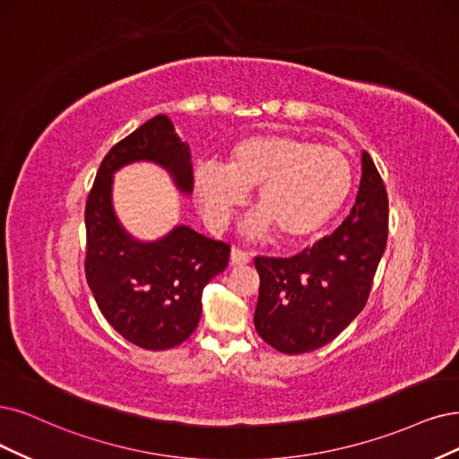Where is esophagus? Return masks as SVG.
Returning <instances> with one entry per match:
<instances>
[{
	"label": "esophagus",
	"mask_w": 459,
	"mask_h": 459,
	"mask_svg": "<svg viewBox=\"0 0 459 459\" xmlns=\"http://www.w3.org/2000/svg\"><path fill=\"white\" fill-rule=\"evenodd\" d=\"M230 261H232V264L244 266V264H249V263H251V255H249V253L242 251L240 247H232V251H230Z\"/></svg>",
	"instance_id": "esophagus-1"
}]
</instances>
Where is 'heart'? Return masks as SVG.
<instances>
[{
  "label": "heart",
  "mask_w": 459,
  "mask_h": 459,
  "mask_svg": "<svg viewBox=\"0 0 459 459\" xmlns=\"http://www.w3.org/2000/svg\"><path fill=\"white\" fill-rule=\"evenodd\" d=\"M195 196L213 227H225L257 189L259 210L242 230L249 238L278 229L285 240L324 230L344 208L353 169L342 151L291 134H255L236 142L227 166L206 160L195 168Z\"/></svg>",
  "instance_id": "1"
}]
</instances>
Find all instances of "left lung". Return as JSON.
Segmentation results:
<instances>
[{"label":"left lung","instance_id":"left-lung-1","mask_svg":"<svg viewBox=\"0 0 459 459\" xmlns=\"http://www.w3.org/2000/svg\"><path fill=\"white\" fill-rule=\"evenodd\" d=\"M387 242V193L361 152V181L344 223L290 259L257 257L255 329L283 353L329 344L363 310Z\"/></svg>","mask_w":459,"mask_h":459}]
</instances>
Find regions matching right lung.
<instances>
[{"instance_id":"add662e5","label":"right lung","mask_w":459,"mask_h":459,"mask_svg":"<svg viewBox=\"0 0 459 459\" xmlns=\"http://www.w3.org/2000/svg\"><path fill=\"white\" fill-rule=\"evenodd\" d=\"M142 160L168 169L179 193H193L189 145L166 115L152 117L100 164L84 210V274L100 312L118 334L143 350H168L196 329L204 287L227 268L230 247L186 225L152 242L128 234L113 210V174Z\"/></svg>"}]
</instances>
